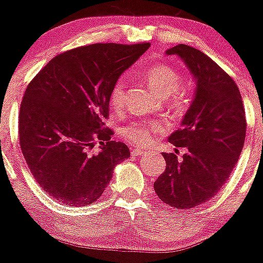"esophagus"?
<instances>
[{
	"mask_svg": "<svg viewBox=\"0 0 263 263\" xmlns=\"http://www.w3.org/2000/svg\"><path fill=\"white\" fill-rule=\"evenodd\" d=\"M131 153L132 155H144V153H146L145 149L143 148H139V146H132L131 148Z\"/></svg>",
	"mask_w": 263,
	"mask_h": 263,
	"instance_id": "obj_1",
	"label": "esophagus"
}]
</instances>
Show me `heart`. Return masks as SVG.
Here are the masks:
<instances>
[{
  "instance_id": "heart-1",
  "label": "heart",
  "mask_w": 263,
  "mask_h": 263,
  "mask_svg": "<svg viewBox=\"0 0 263 263\" xmlns=\"http://www.w3.org/2000/svg\"><path fill=\"white\" fill-rule=\"evenodd\" d=\"M145 81L166 98L169 108L174 112H183L187 108L189 89L187 77L167 64H153L143 70ZM110 106L120 111L126 102V77H119L111 86ZM165 123L160 119H135L123 124L119 128L120 136L135 145L149 144L156 136L165 131Z\"/></svg>"
}]
</instances>
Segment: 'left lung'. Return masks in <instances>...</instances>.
<instances>
[{
	"mask_svg": "<svg viewBox=\"0 0 263 263\" xmlns=\"http://www.w3.org/2000/svg\"><path fill=\"white\" fill-rule=\"evenodd\" d=\"M178 55L196 79L193 105L169 141L186 148L183 157L162 153L166 167L156 179L161 200L189 210L214 198L224 186L242 151L247 118L235 80L199 49L178 44L167 49Z\"/></svg>",
	"mask_w": 263,
	"mask_h": 263,
	"instance_id": "8db88e82",
	"label": "left lung"
}]
</instances>
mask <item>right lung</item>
Segmentation results:
<instances>
[{
    "mask_svg": "<svg viewBox=\"0 0 263 263\" xmlns=\"http://www.w3.org/2000/svg\"><path fill=\"white\" fill-rule=\"evenodd\" d=\"M151 43H96L61 52L27 85L18 118L20 145L35 181L67 205L93 204L129 149L105 120L110 90ZM100 144L98 153L93 146Z\"/></svg>",
    "mask_w": 263,
    "mask_h": 263,
    "instance_id": "1",
    "label": "right lung"
}]
</instances>
